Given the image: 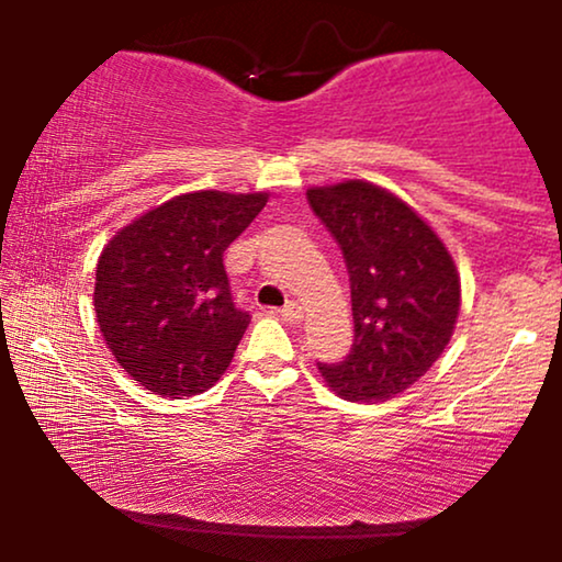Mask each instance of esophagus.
<instances>
[{"label":"esophagus","mask_w":562,"mask_h":562,"mask_svg":"<svg viewBox=\"0 0 562 562\" xmlns=\"http://www.w3.org/2000/svg\"><path fill=\"white\" fill-rule=\"evenodd\" d=\"M277 314H280L285 322H290V325H299V322L303 319V308L299 306V303H288V306L280 308Z\"/></svg>","instance_id":"esophagus-1"}]
</instances>
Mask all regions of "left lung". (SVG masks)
Segmentation results:
<instances>
[{"mask_svg": "<svg viewBox=\"0 0 562 562\" xmlns=\"http://www.w3.org/2000/svg\"><path fill=\"white\" fill-rule=\"evenodd\" d=\"M308 205L344 254L353 344L322 378L351 402H385L441 357L457 314L460 277L449 250L404 200L370 182L312 187Z\"/></svg>", "mask_w": 562, "mask_h": 562, "instance_id": "8db88e82", "label": "left lung"}]
</instances>
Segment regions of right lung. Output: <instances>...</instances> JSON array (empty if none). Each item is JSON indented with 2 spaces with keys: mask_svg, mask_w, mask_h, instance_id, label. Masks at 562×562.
<instances>
[{
  "mask_svg": "<svg viewBox=\"0 0 562 562\" xmlns=\"http://www.w3.org/2000/svg\"><path fill=\"white\" fill-rule=\"evenodd\" d=\"M267 192L203 190L142 214L102 248L94 312L115 362L158 396H195L224 375L250 314L232 301L224 250Z\"/></svg>",
  "mask_w": 562,
  "mask_h": 562,
  "instance_id": "add662e5",
  "label": "right lung"
}]
</instances>
